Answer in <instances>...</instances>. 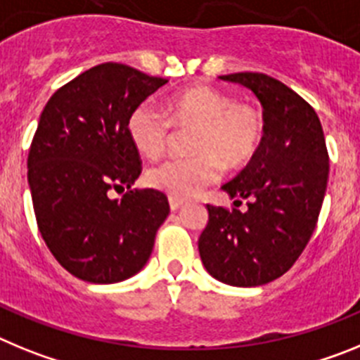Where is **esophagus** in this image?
<instances>
[{
	"instance_id": "34e87169",
	"label": "esophagus",
	"mask_w": 360,
	"mask_h": 360,
	"mask_svg": "<svg viewBox=\"0 0 360 360\" xmlns=\"http://www.w3.org/2000/svg\"><path fill=\"white\" fill-rule=\"evenodd\" d=\"M182 205H184L182 200H178V198H169V207H171V211H178V209L182 207Z\"/></svg>"
}]
</instances>
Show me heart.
<instances>
[{
    "mask_svg": "<svg viewBox=\"0 0 360 360\" xmlns=\"http://www.w3.org/2000/svg\"><path fill=\"white\" fill-rule=\"evenodd\" d=\"M174 126L196 128L187 158H171L151 167L146 180L171 198H193L214 184L221 171L240 167L262 144L265 122L262 113L247 103H232L224 91L195 86L167 98L165 111L142 103L128 119V135L142 157L155 160L169 146Z\"/></svg>",
    "mask_w": 360,
    "mask_h": 360,
    "instance_id": "b5f03b06",
    "label": "heart"
}]
</instances>
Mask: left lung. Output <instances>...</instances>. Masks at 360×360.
<instances>
[{"mask_svg": "<svg viewBox=\"0 0 360 360\" xmlns=\"http://www.w3.org/2000/svg\"><path fill=\"white\" fill-rule=\"evenodd\" d=\"M221 81L249 88L263 106L262 144L243 171L221 189L239 207L207 205L198 240L209 274L232 287H259L295 263L316 229L328 184V151L314 108L265 73L241 72Z\"/></svg>", "mask_w": 360, "mask_h": 360, "instance_id": "obj_1", "label": "left lung"}]
</instances>
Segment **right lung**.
<instances>
[{
  "label": "right lung",
  "instance_id": "right-lung-1",
  "mask_svg": "<svg viewBox=\"0 0 360 360\" xmlns=\"http://www.w3.org/2000/svg\"><path fill=\"white\" fill-rule=\"evenodd\" d=\"M131 66L104 63L50 97L28 151V186L44 243L72 276L119 283L141 272L169 214L167 196L131 189L141 157L131 111L165 84ZM128 188L120 200L110 190Z\"/></svg>",
  "mask_w": 360,
  "mask_h": 360
}]
</instances>
